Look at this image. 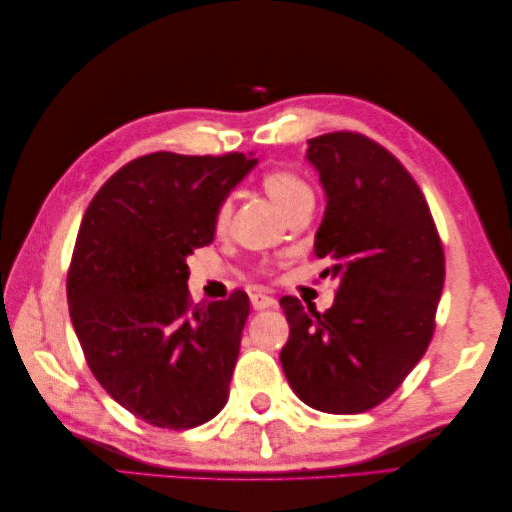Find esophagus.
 I'll use <instances>...</instances> for the list:
<instances>
[{"mask_svg":"<svg viewBox=\"0 0 512 512\" xmlns=\"http://www.w3.org/2000/svg\"><path fill=\"white\" fill-rule=\"evenodd\" d=\"M250 303H253L255 310H268L277 306V299L264 295V292H253V295H250Z\"/></svg>","mask_w":512,"mask_h":512,"instance_id":"1","label":"esophagus"}]
</instances>
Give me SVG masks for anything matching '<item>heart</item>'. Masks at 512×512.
Segmentation results:
<instances>
[{
	"mask_svg": "<svg viewBox=\"0 0 512 512\" xmlns=\"http://www.w3.org/2000/svg\"><path fill=\"white\" fill-rule=\"evenodd\" d=\"M262 187L268 193V198L273 200L281 211L286 215H290L295 209L303 204H310L314 200L310 184L303 180L301 176L286 169H275V171H268L264 173L262 178ZM228 222H231V202H222L220 209H217L215 215V224L217 228H226Z\"/></svg>",
	"mask_w": 512,
	"mask_h": 512,
	"instance_id": "1",
	"label": "heart"
}]
</instances>
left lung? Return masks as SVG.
Listing matches in <instances>:
<instances>
[{
    "label": "left lung",
    "mask_w": 512,
    "mask_h": 512,
    "mask_svg": "<svg viewBox=\"0 0 512 512\" xmlns=\"http://www.w3.org/2000/svg\"><path fill=\"white\" fill-rule=\"evenodd\" d=\"M325 191L314 255L339 279L323 314L279 299L290 325L281 367L292 391L325 413H363L400 387L427 352L444 286V253L409 171L374 140H308Z\"/></svg>",
    "instance_id": "left-lung-1"
}]
</instances>
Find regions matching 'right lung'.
<instances>
[{"label":"right lung","instance_id":"1","mask_svg":"<svg viewBox=\"0 0 512 512\" xmlns=\"http://www.w3.org/2000/svg\"><path fill=\"white\" fill-rule=\"evenodd\" d=\"M253 154L127 162L94 195L76 235L68 306L92 374L118 405L162 429L209 422L228 400L244 290L193 306L187 257L213 242L226 195Z\"/></svg>","mask_w":512,"mask_h":512}]
</instances>
